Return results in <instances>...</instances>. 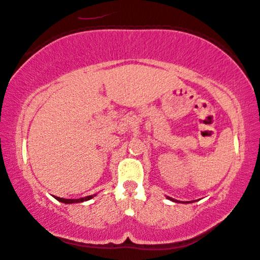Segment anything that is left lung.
Listing matches in <instances>:
<instances>
[{
  "instance_id": "obj_1",
  "label": "left lung",
  "mask_w": 260,
  "mask_h": 260,
  "mask_svg": "<svg viewBox=\"0 0 260 260\" xmlns=\"http://www.w3.org/2000/svg\"><path fill=\"white\" fill-rule=\"evenodd\" d=\"M168 199H169V200H171V201H173V202H181V201H178V200H174V199L170 198V197H168ZM194 201H196V200H194ZM194 201H192V202H194ZM182 203H190V202H182Z\"/></svg>"
}]
</instances>
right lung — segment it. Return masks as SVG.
Masks as SVG:
<instances>
[{"label":"right lung","instance_id":"right-lung-1","mask_svg":"<svg viewBox=\"0 0 260 260\" xmlns=\"http://www.w3.org/2000/svg\"><path fill=\"white\" fill-rule=\"evenodd\" d=\"M93 197H96V194H91V196L80 198V199H63V198H59V197H54V199L58 200L59 202L70 204V203H80V202H84V201H88V200H90V199H92Z\"/></svg>","mask_w":260,"mask_h":260}]
</instances>
